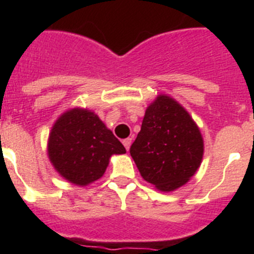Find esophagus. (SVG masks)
Returning a JSON list of instances; mask_svg holds the SVG:
<instances>
[{
	"label": "esophagus",
	"mask_w": 254,
	"mask_h": 254,
	"mask_svg": "<svg viewBox=\"0 0 254 254\" xmlns=\"http://www.w3.org/2000/svg\"><path fill=\"white\" fill-rule=\"evenodd\" d=\"M131 143H132V138H126V140H123V145H125L127 151H128L129 147H131Z\"/></svg>",
	"instance_id": "esophagus-1"
}]
</instances>
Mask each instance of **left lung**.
<instances>
[{
	"label": "left lung",
	"instance_id": "1",
	"mask_svg": "<svg viewBox=\"0 0 254 254\" xmlns=\"http://www.w3.org/2000/svg\"><path fill=\"white\" fill-rule=\"evenodd\" d=\"M203 150L202 134L186 108L160 94L146 108L129 154L147 183L173 192L196 174Z\"/></svg>",
	"mask_w": 254,
	"mask_h": 254
}]
</instances>
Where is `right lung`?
I'll use <instances>...</instances> for the list:
<instances>
[{
    "label": "right lung",
    "mask_w": 254,
    "mask_h": 254,
    "mask_svg": "<svg viewBox=\"0 0 254 254\" xmlns=\"http://www.w3.org/2000/svg\"><path fill=\"white\" fill-rule=\"evenodd\" d=\"M47 152L62 178L85 187L104 176L112 155L126 149L95 112L71 108L52 126Z\"/></svg>",
    "instance_id": "obj_1"
}]
</instances>
